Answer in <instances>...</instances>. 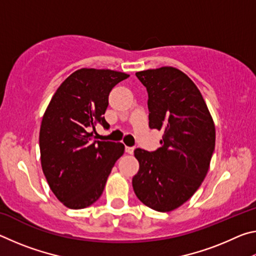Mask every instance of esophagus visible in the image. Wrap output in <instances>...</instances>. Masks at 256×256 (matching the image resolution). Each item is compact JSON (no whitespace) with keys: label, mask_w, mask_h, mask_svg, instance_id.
<instances>
[{"label":"esophagus","mask_w":256,"mask_h":256,"mask_svg":"<svg viewBox=\"0 0 256 256\" xmlns=\"http://www.w3.org/2000/svg\"><path fill=\"white\" fill-rule=\"evenodd\" d=\"M125 151H126L128 154H132L134 152V146H125Z\"/></svg>","instance_id":"obj_1"}]
</instances>
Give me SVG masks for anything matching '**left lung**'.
<instances>
[{
	"instance_id": "obj_1",
	"label": "left lung",
	"mask_w": 256,
	"mask_h": 256,
	"mask_svg": "<svg viewBox=\"0 0 256 256\" xmlns=\"http://www.w3.org/2000/svg\"><path fill=\"white\" fill-rule=\"evenodd\" d=\"M136 76L148 92L149 126L164 134L157 150H134L140 168L133 190L146 206L168 212L190 198L206 178L214 124L200 90L185 73L164 66Z\"/></svg>"
}]
</instances>
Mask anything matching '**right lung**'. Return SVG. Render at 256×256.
<instances>
[{
  "label": "right lung",
  "mask_w": 256,
  "mask_h": 256,
  "mask_svg": "<svg viewBox=\"0 0 256 256\" xmlns=\"http://www.w3.org/2000/svg\"><path fill=\"white\" fill-rule=\"evenodd\" d=\"M126 73L80 68L58 86L42 116L40 162L52 192L70 209L96 202L124 144L94 140L96 125L110 128L108 96Z\"/></svg>",
  "instance_id": "add662e5"
}]
</instances>
